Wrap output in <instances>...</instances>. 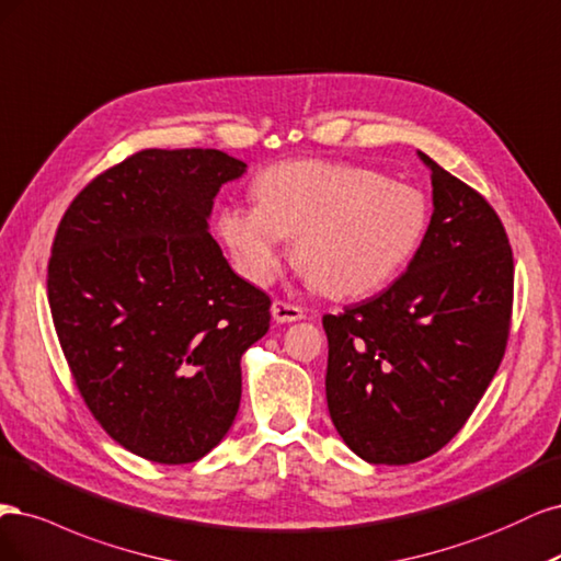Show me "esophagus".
I'll use <instances>...</instances> for the list:
<instances>
[{
    "label": "esophagus",
    "instance_id": "34e87169",
    "mask_svg": "<svg viewBox=\"0 0 561 561\" xmlns=\"http://www.w3.org/2000/svg\"><path fill=\"white\" fill-rule=\"evenodd\" d=\"M273 317L279 323H288V321H298L305 317L302 307L294 305V302H286V300H275L273 302Z\"/></svg>",
    "mask_w": 561,
    "mask_h": 561
}]
</instances>
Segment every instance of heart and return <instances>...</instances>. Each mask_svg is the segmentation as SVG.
<instances>
[{"instance_id": "obj_1", "label": "heart", "mask_w": 561, "mask_h": 561, "mask_svg": "<svg viewBox=\"0 0 561 561\" xmlns=\"http://www.w3.org/2000/svg\"><path fill=\"white\" fill-rule=\"evenodd\" d=\"M251 193L256 205H228L216 216L240 275L273 282L288 238L296 265L331 298H364L399 277L431 219L420 188L345 162H277Z\"/></svg>"}]
</instances>
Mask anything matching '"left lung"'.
Here are the masks:
<instances>
[{"instance_id": "8db88e82", "label": "left lung", "mask_w": 561, "mask_h": 561, "mask_svg": "<svg viewBox=\"0 0 561 561\" xmlns=\"http://www.w3.org/2000/svg\"><path fill=\"white\" fill-rule=\"evenodd\" d=\"M433 214L405 273L382 294L323 314L327 399L368 463L436 455L471 417L505 354L513 249L494 207L426 153Z\"/></svg>"}]
</instances>
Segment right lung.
Returning a JSON list of instances; mask_svg holds the SVG:
<instances>
[{
	"label": "right lung",
	"mask_w": 561,
	"mask_h": 561,
	"mask_svg": "<svg viewBox=\"0 0 561 561\" xmlns=\"http://www.w3.org/2000/svg\"><path fill=\"white\" fill-rule=\"evenodd\" d=\"M244 162L216 149H144L67 207L48 259V305L83 403L156 463H193L228 433L240 358L270 329V296L230 270L207 232Z\"/></svg>",
	"instance_id": "1"
}]
</instances>
